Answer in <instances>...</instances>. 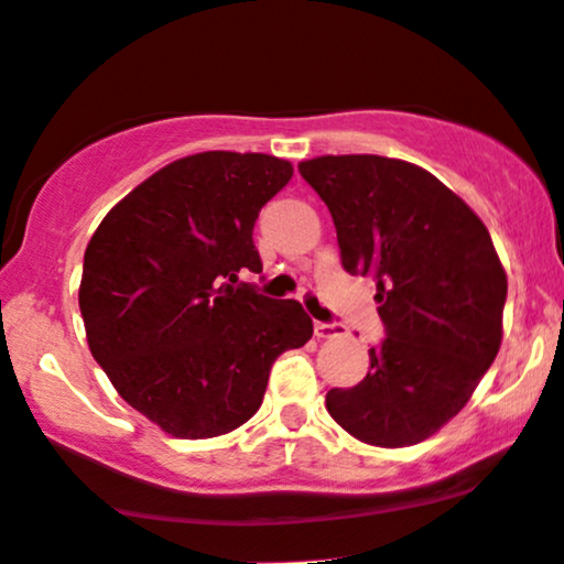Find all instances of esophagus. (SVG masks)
Masks as SVG:
<instances>
[{
	"mask_svg": "<svg viewBox=\"0 0 564 564\" xmlns=\"http://www.w3.org/2000/svg\"><path fill=\"white\" fill-rule=\"evenodd\" d=\"M313 332H315V337H318V339H332V337H343V334L348 332V329H345L343 324H337V321H332V324H324V321H315Z\"/></svg>",
	"mask_w": 564,
	"mask_h": 564,
	"instance_id": "1",
	"label": "esophagus"
}]
</instances>
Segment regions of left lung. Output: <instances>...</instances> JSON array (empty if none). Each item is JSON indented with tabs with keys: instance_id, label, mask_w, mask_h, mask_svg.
<instances>
[{
	"instance_id": "left-lung-1",
	"label": "left lung",
	"mask_w": 564,
	"mask_h": 564,
	"mask_svg": "<svg viewBox=\"0 0 564 564\" xmlns=\"http://www.w3.org/2000/svg\"><path fill=\"white\" fill-rule=\"evenodd\" d=\"M300 173L329 208L343 268L377 281L386 339L358 386L326 410L375 447H410L471 399L503 337L506 272L492 238L453 189L404 160L324 154Z\"/></svg>"
}]
</instances>
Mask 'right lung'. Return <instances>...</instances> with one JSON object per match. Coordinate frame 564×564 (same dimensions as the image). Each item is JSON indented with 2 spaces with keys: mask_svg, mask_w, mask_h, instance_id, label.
I'll list each match as a JSON object with an SVG mask.
<instances>
[{
  "mask_svg": "<svg viewBox=\"0 0 564 564\" xmlns=\"http://www.w3.org/2000/svg\"><path fill=\"white\" fill-rule=\"evenodd\" d=\"M292 173L272 154H189L122 197L85 249L79 311L93 358L171 436L243 425L275 358L313 337L300 302L238 281L262 272L253 225Z\"/></svg>",
  "mask_w": 564,
  "mask_h": 564,
  "instance_id": "obj_1",
  "label": "right lung"
}]
</instances>
